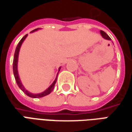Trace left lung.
I'll list each match as a JSON object with an SVG mask.
<instances>
[{"label": "left lung", "instance_id": "left-lung-1", "mask_svg": "<svg viewBox=\"0 0 132 132\" xmlns=\"http://www.w3.org/2000/svg\"><path fill=\"white\" fill-rule=\"evenodd\" d=\"M100 33H101V36H102L104 38H106V39H107V40H111V38L109 37V36H108L107 34L105 33L104 31H100Z\"/></svg>", "mask_w": 132, "mask_h": 132}]
</instances>
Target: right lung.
<instances>
[{
  "label": "right lung",
  "instance_id": "add662e5",
  "mask_svg": "<svg viewBox=\"0 0 132 132\" xmlns=\"http://www.w3.org/2000/svg\"><path fill=\"white\" fill-rule=\"evenodd\" d=\"M38 28H36V29H35L34 31H32L31 32H34V31H36L38 30ZM28 36V34L26 35H25L23 37L21 38V40L19 41V43L17 45V47H16V48H15V51L14 53V57H13V74H14V77L15 79V81H16V83H17V84L19 86V88H21V90L23 91V92H24L28 96H30L31 98H40V97H43V96H46V95L49 94L51 92L53 91V88H54V86H55V84L56 83V80H57V76L56 79H55V81H53V83L51 84V85L48 87V88H47L46 91H44V92H42V93H40V94H32L31 92H28L27 90L26 89V88L23 87V84H21V80L19 79V76H18V69H17V64H18V53H19V50H20V48H21V46L22 43L23 42V40H25V38H26V36ZM60 69H61V67L59 68V71ZM58 76V74H57Z\"/></svg>",
  "mask_w": 132,
  "mask_h": 132
}]
</instances>
